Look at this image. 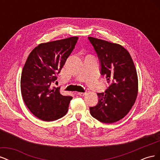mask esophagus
I'll use <instances>...</instances> for the list:
<instances>
[{
  "label": "esophagus",
  "instance_id": "1",
  "mask_svg": "<svg viewBox=\"0 0 160 160\" xmlns=\"http://www.w3.org/2000/svg\"><path fill=\"white\" fill-rule=\"evenodd\" d=\"M77 94H78L79 96H84L86 94V93H85V92H84V93H83V92H79V93Z\"/></svg>",
  "mask_w": 160,
  "mask_h": 160
}]
</instances>
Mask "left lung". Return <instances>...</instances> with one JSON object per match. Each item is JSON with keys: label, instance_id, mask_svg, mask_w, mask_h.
Segmentation results:
<instances>
[{"label": "left lung", "instance_id": "left-lung-1", "mask_svg": "<svg viewBox=\"0 0 160 160\" xmlns=\"http://www.w3.org/2000/svg\"><path fill=\"white\" fill-rule=\"evenodd\" d=\"M98 54L101 74L110 83L105 93H98L97 105L90 113L99 122L111 123L126 115L136 100L138 79L135 67L129 52L122 45L88 37Z\"/></svg>", "mask_w": 160, "mask_h": 160}]
</instances>
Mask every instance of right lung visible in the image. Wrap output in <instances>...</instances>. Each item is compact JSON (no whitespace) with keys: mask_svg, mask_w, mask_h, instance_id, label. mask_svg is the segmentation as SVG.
I'll list each match as a JSON object with an SVG mask.
<instances>
[{"mask_svg":"<svg viewBox=\"0 0 160 160\" xmlns=\"http://www.w3.org/2000/svg\"><path fill=\"white\" fill-rule=\"evenodd\" d=\"M78 40L72 37L41 43L28 55L22 71L21 89L28 109L45 122L55 121L67 113L71 96L60 93V88H52Z\"/></svg>","mask_w":160,"mask_h":160,"instance_id":"right-lung-1","label":"right lung"}]
</instances>
